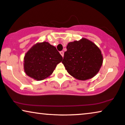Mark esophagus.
<instances>
[{"label":"esophagus","mask_w":125,"mask_h":125,"mask_svg":"<svg viewBox=\"0 0 125 125\" xmlns=\"http://www.w3.org/2000/svg\"><path fill=\"white\" fill-rule=\"evenodd\" d=\"M60 53H61V55H62V56H63V55H64V52L63 51H61V52H60Z\"/></svg>","instance_id":"obj_1"}]
</instances>
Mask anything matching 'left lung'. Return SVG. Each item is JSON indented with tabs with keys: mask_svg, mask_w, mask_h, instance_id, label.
<instances>
[{
	"mask_svg": "<svg viewBox=\"0 0 125 125\" xmlns=\"http://www.w3.org/2000/svg\"><path fill=\"white\" fill-rule=\"evenodd\" d=\"M62 62L67 72L74 78L86 80L99 72L103 56L98 47L88 39H82L67 44Z\"/></svg>",
	"mask_w": 125,
	"mask_h": 125,
	"instance_id": "obj_1",
	"label": "left lung"
}]
</instances>
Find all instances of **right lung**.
<instances>
[{"mask_svg":"<svg viewBox=\"0 0 125 125\" xmlns=\"http://www.w3.org/2000/svg\"><path fill=\"white\" fill-rule=\"evenodd\" d=\"M62 56L54 46L48 42L35 44L24 58V70L28 76L40 81L52 73Z\"/></svg>","mask_w":125,"mask_h":125,"instance_id":"add662e5","label":"right lung"}]
</instances>
